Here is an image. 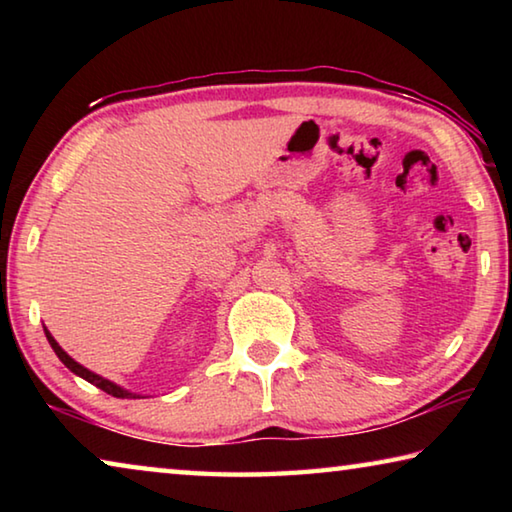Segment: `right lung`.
I'll list each match as a JSON object with an SVG mask.
<instances>
[{"label":"right lung","mask_w":512,"mask_h":512,"mask_svg":"<svg viewBox=\"0 0 512 512\" xmlns=\"http://www.w3.org/2000/svg\"><path fill=\"white\" fill-rule=\"evenodd\" d=\"M45 334H47V341H49V345H51V348H54V352L58 354V359L63 361L69 370L76 372V375L83 377L85 381H90V384H94L97 388H101L103 393H108V395H112V397H140V395H133V393L124 391V388H119L117 384H112V381H108V379H103V377H99V375H94V372H90L88 368H83L81 363H76L72 357H69V354H67L63 348H60V345L56 343L54 336H51V334L47 332V329H45Z\"/></svg>","instance_id":"1"}]
</instances>
